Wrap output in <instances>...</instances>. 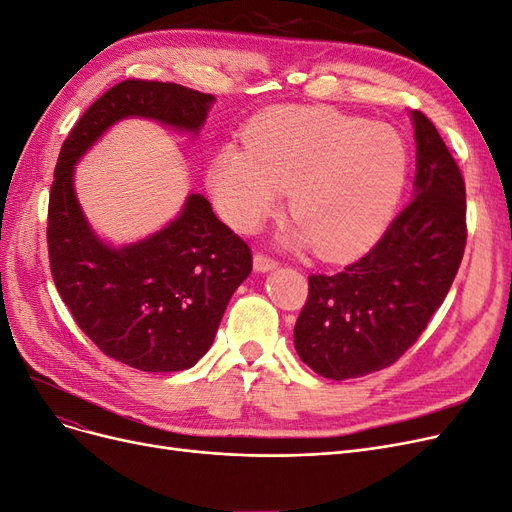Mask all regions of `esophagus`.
Masks as SVG:
<instances>
[{"label":"esophagus","mask_w":512,"mask_h":512,"mask_svg":"<svg viewBox=\"0 0 512 512\" xmlns=\"http://www.w3.org/2000/svg\"><path fill=\"white\" fill-rule=\"evenodd\" d=\"M253 268H255V272H272L278 268V261L268 255H263V253H257L253 257Z\"/></svg>","instance_id":"1"}]
</instances>
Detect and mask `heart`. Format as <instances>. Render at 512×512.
<instances>
[{
	"instance_id": "obj_1",
	"label": "heart",
	"mask_w": 512,
	"mask_h": 512,
	"mask_svg": "<svg viewBox=\"0 0 512 512\" xmlns=\"http://www.w3.org/2000/svg\"><path fill=\"white\" fill-rule=\"evenodd\" d=\"M407 168V143L388 124L327 107H276L246 128L244 147L219 151L208 187L221 217L242 232H257L289 192L295 219L282 242L316 244L333 259L382 230Z\"/></svg>"
}]
</instances>
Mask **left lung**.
<instances>
[{
    "label": "left lung",
    "mask_w": 512,
    "mask_h": 512,
    "mask_svg": "<svg viewBox=\"0 0 512 512\" xmlns=\"http://www.w3.org/2000/svg\"><path fill=\"white\" fill-rule=\"evenodd\" d=\"M413 198L373 249L344 272L312 274L295 350L342 382L390 367L415 344L458 274L466 246V187L439 130L411 111Z\"/></svg>",
    "instance_id": "left-lung-1"
}]
</instances>
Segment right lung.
Segmentation results:
<instances>
[{
  "mask_svg": "<svg viewBox=\"0 0 512 512\" xmlns=\"http://www.w3.org/2000/svg\"><path fill=\"white\" fill-rule=\"evenodd\" d=\"M213 103V94L179 84L124 80L86 109L56 162L46 230L54 285L99 350L132 369L166 373L200 361L227 301L253 270L251 249L202 194H189L160 232L116 249L82 211L75 164L124 118L198 135Z\"/></svg>",
  "mask_w": 512,
  "mask_h": 512,
  "instance_id": "add662e5",
  "label": "right lung"
}]
</instances>
